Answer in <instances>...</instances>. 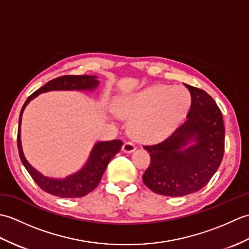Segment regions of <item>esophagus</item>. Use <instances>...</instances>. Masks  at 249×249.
Returning <instances> with one entry per match:
<instances>
[{"label": "esophagus", "instance_id": "obj_1", "mask_svg": "<svg viewBox=\"0 0 249 249\" xmlns=\"http://www.w3.org/2000/svg\"><path fill=\"white\" fill-rule=\"evenodd\" d=\"M122 150H123L124 153H131V152H134L136 150V145H135L134 142L126 141L124 145H123V147H122Z\"/></svg>", "mask_w": 249, "mask_h": 249}]
</instances>
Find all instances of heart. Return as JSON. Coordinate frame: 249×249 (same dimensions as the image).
<instances>
[{"label":"heart","mask_w":249,"mask_h":249,"mask_svg":"<svg viewBox=\"0 0 249 249\" xmlns=\"http://www.w3.org/2000/svg\"><path fill=\"white\" fill-rule=\"evenodd\" d=\"M192 96L184 87L155 84L119 100L115 112L130 120L129 134L144 143L170 136L186 116Z\"/></svg>","instance_id":"obj_1"}]
</instances>
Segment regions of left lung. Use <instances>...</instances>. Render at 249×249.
Masks as SVG:
<instances>
[{"mask_svg":"<svg viewBox=\"0 0 249 249\" xmlns=\"http://www.w3.org/2000/svg\"><path fill=\"white\" fill-rule=\"evenodd\" d=\"M186 88L192 96L186 120L167 139L143 146L151 156L143 183L155 194L170 197L204 187L225 152V126L218 106L203 89L188 84ZM192 141L194 144L188 147Z\"/></svg>","mask_w":249,"mask_h":249,"instance_id":"obj_1","label":"left lung"}]
</instances>
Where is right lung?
<instances>
[{"label":"right lung","mask_w":249,"mask_h":249,"mask_svg":"<svg viewBox=\"0 0 249 249\" xmlns=\"http://www.w3.org/2000/svg\"><path fill=\"white\" fill-rule=\"evenodd\" d=\"M99 81L95 76H62L55 78L53 80L46 83L43 88L37 89L31 96L25 100L22 109H21L19 116V127L17 144L20 160L23 166L30 173L32 178L38 186L45 190L46 193L56 196L61 198H80L83 196L91 193L92 190L97 187L103 174L107 168L110 160L120 152L123 142L121 140H111V141H100L94 145L93 150L89 154V157L86 165L81 170L71 174L65 178H51L44 177L32 167L29 161L25 160L24 154L21 146V137H20V126L21 120H22V113L32 99L38 96L40 93L49 91H92L96 89Z\"/></svg>","instance_id":"1"}]
</instances>
